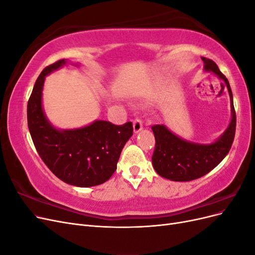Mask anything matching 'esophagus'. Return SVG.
I'll return each instance as SVG.
<instances>
[{"instance_id":"esophagus-1","label":"esophagus","mask_w":255,"mask_h":255,"mask_svg":"<svg viewBox=\"0 0 255 255\" xmlns=\"http://www.w3.org/2000/svg\"><path fill=\"white\" fill-rule=\"evenodd\" d=\"M133 128H134V133H138L143 128V122L141 119L136 118L133 122Z\"/></svg>"}]
</instances>
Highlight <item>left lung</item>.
Returning a JSON list of instances; mask_svg holds the SVG:
<instances>
[{
    "label": "left lung",
    "instance_id": "left-lung-1",
    "mask_svg": "<svg viewBox=\"0 0 255 255\" xmlns=\"http://www.w3.org/2000/svg\"><path fill=\"white\" fill-rule=\"evenodd\" d=\"M202 59L205 64V70L217 75L227 85L231 100L232 119L225 133L215 142L208 144L182 139L163 125L152 127L155 137V149L152 155L153 167L160 176L175 182L196 180L212 171L227 156L235 137L236 113L229 81L212 59Z\"/></svg>",
    "mask_w": 255,
    "mask_h": 255
}]
</instances>
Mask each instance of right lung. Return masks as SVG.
<instances>
[{"label": "right lung", "instance_id": "1", "mask_svg": "<svg viewBox=\"0 0 255 255\" xmlns=\"http://www.w3.org/2000/svg\"><path fill=\"white\" fill-rule=\"evenodd\" d=\"M65 64L60 59L38 76L27 103L28 129L39 156L58 179L78 187L97 186L109 181L117 169L123 146L133 135V125L97 120L75 129L54 128L42 110V88L45 75Z\"/></svg>", "mask_w": 255, "mask_h": 255}]
</instances>
